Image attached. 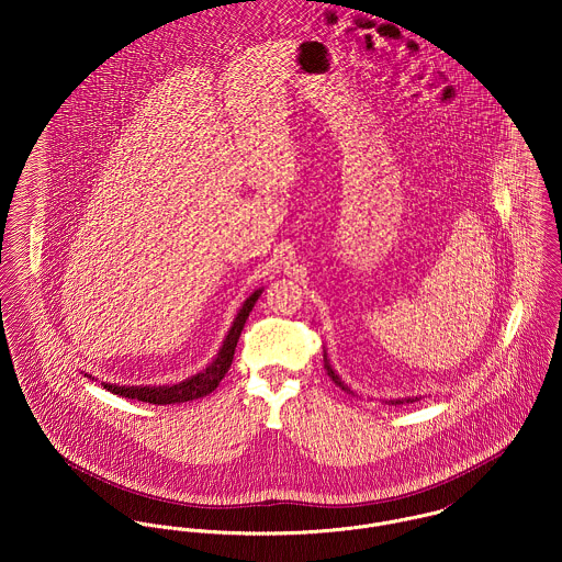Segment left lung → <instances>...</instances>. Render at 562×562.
I'll use <instances>...</instances> for the list:
<instances>
[{"instance_id":"8db88e82","label":"left lung","mask_w":562,"mask_h":562,"mask_svg":"<svg viewBox=\"0 0 562 562\" xmlns=\"http://www.w3.org/2000/svg\"><path fill=\"white\" fill-rule=\"evenodd\" d=\"M324 370H326V374L333 379V383H335L337 387H341L344 392H350V390H348V385H344V383H341V379H339V376L333 372V368H330V363H328V359H326V352H324ZM402 402L404 401H392V404H402ZM406 402L415 401H413V398H406Z\"/></svg>"}]
</instances>
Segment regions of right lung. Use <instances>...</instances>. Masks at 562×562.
<instances>
[{"instance_id":"1","label":"right lung","mask_w":562,"mask_h":562,"mask_svg":"<svg viewBox=\"0 0 562 562\" xmlns=\"http://www.w3.org/2000/svg\"><path fill=\"white\" fill-rule=\"evenodd\" d=\"M259 294H261V290L252 292L244 301L240 314L236 316L234 326L227 333V337L223 341V348L218 350L216 359L203 372H199L196 376H192L183 383L170 385V387H119V385H108V383H103V387L108 392L116 394V396L132 398V401L151 402V404H179V402L196 401V398H203V396L212 394L218 387V383L223 381V376L227 374V370L232 368L244 322L248 318V314H250L255 301L259 299Z\"/></svg>"}]
</instances>
